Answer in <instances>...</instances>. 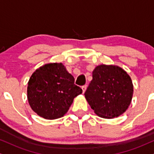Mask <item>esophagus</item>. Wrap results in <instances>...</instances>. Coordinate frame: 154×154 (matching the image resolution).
<instances>
[{"label":"esophagus","mask_w":154,"mask_h":154,"mask_svg":"<svg viewBox=\"0 0 154 154\" xmlns=\"http://www.w3.org/2000/svg\"><path fill=\"white\" fill-rule=\"evenodd\" d=\"M87 85H84V86L82 87V89L83 93L85 92V91H86V89H87Z\"/></svg>","instance_id":"obj_1"}]
</instances>
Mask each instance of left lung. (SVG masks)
I'll return each instance as SVG.
<instances>
[{
	"label": "left lung",
	"instance_id": "obj_1",
	"mask_svg": "<svg viewBox=\"0 0 154 154\" xmlns=\"http://www.w3.org/2000/svg\"><path fill=\"white\" fill-rule=\"evenodd\" d=\"M133 93L131 79L124 69L117 65L102 64L93 70L92 80L85 96L97 116L113 119L126 112Z\"/></svg>",
	"mask_w": 154,
	"mask_h": 154
}]
</instances>
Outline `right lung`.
Segmentation results:
<instances>
[{"mask_svg": "<svg viewBox=\"0 0 154 154\" xmlns=\"http://www.w3.org/2000/svg\"><path fill=\"white\" fill-rule=\"evenodd\" d=\"M63 63L45 64L31 75L27 97L31 109L45 119L63 117L75 97L82 93Z\"/></svg>", "mask_w": 154, "mask_h": 154, "instance_id": "obj_1", "label": "right lung"}]
</instances>
